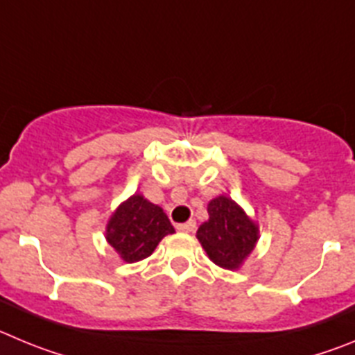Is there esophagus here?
<instances>
[{
	"label": "esophagus",
	"mask_w": 355,
	"mask_h": 355,
	"mask_svg": "<svg viewBox=\"0 0 355 355\" xmlns=\"http://www.w3.org/2000/svg\"><path fill=\"white\" fill-rule=\"evenodd\" d=\"M177 230L182 233H193L194 230H196V223L187 221V223H184V225H178Z\"/></svg>",
	"instance_id": "esophagus-1"
}]
</instances>
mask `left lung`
Returning a JSON list of instances; mask_svg holds the SVG:
<instances>
[{"label":"left lung","instance_id":"left-lung-1","mask_svg":"<svg viewBox=\"0 0 355 355\" xmlns=\"http://www.w3.org/2000/svg\"><path fill=\"white\" fill-rule=\"evenodd\" d=\"M209 219L201 223L196 239L207 257L226 270H239L257 248L260 230L232 198L216 196L207 205Z\"/></svg>","mask_w":355,"mask_h":355}]
</instances>
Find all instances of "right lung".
<instances>
[{"label": "right lung", "instance_id": "obj_1", "mask_svg": "<svg viewBox=\"0 0 355 355\" xmlns=\"http://www.w3.org/2000/svg\"><path fill=\"white\" fill-rule=\"evenodd\" d=\"M170 233L175 228L164 210L139 193L122 201L106 225L107 244L125 263L148 258Z\"/></svg>", "mask_w": 355, "mask_h": 355}]
</instances>
